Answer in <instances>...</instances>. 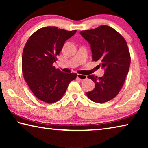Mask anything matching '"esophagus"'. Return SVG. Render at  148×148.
Instances as JSON below:
<instances>
[{
  "mask_svg": "<svg viewBox=\"0 0 148 148\" xmlns=\"http://www.w3.org/2000/svg\"><path fill=\"white\" fill-rule=\"evenodd\" d=\"M77 77L79 78L80 80H84L87 78V76L86 75H82V74H77Z\"/></svg>",
  "mask_w": 148,
  "mask_h": 148,
  "instance_id": "esophagus-1",
  "label": "esophagus"
}]
</instances>
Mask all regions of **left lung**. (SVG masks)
<instances>
[{
    "mask_svg": "<svg viewBox=\"0 0 148 148\" xmlns=\"http://www.w3.org/2000/svg\"><path fill=\"white\" fill-rule=\"evenodd\" d=\"M80 34L91 44L92 61H100L104 69L103 76H87L95 87L87 96L95 102L104 103L114 99L124 84L131 64L127 44L118 32L107 25L82 31Z\"/></svg>",
    "mask_w": 148,
    "mask_h": 148,
    "instance_id": "1",
    "label": "left lung"
}]
</instances>
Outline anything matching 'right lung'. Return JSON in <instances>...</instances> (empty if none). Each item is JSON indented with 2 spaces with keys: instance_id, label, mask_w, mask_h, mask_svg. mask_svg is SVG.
Wrapping results in <instances>:
<instances>
[{
  "instance_id": "1",
  "label": "right lung",
  "mask_w": 148,
  "mask_h": 148,
  "mask_svg": "<svg viewBox=\"0 0 148 148\" xmlns=\"http://www.w3.org/2000/svg\"><path fill=\"white\" fill-rule=\"evenodd\" d=\"M76 32L57 27H43L34 32L25 45L23 77L32 93L40 101L49 104L59 101L70 82L76 79V74L64 73L53 65L65 41Z\"/></svg>"
}]
</instances>
